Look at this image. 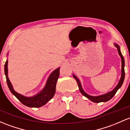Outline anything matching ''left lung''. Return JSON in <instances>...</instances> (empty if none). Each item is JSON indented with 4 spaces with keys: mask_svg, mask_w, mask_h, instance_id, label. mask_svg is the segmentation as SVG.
Here are the masks:
<instances>
[{
    "mask_svg": "<svg viewBox=\"0 0 130 130\" xmlns=\"http://www.w3.org/2000/svg\"><path fill=\"white\" fill-rule=\"evenodd\" d=\"M115 47L117 48L118 54H119L120 56L121 57V58H122V76H121V78L120 79L119 82H118L117 86L115 87V89H114L113 90L110 91V92H108V93L105 94L99 95V96H91V95H88V94H86V92L83 91V89H82V87H81V83L80 82H79L78 78H77L76 76H75V75H73V78L76 79L81 93L83 95H85V97H86L87 98L90 99L91 101H92V102H95V103H99V102H107V101H109L110 99H112V98L113 97V95L116 94L117 91H118V89L122 86V84H123V83L124 79H125V69H124V67H125V60H124V58L123 55H122V53H121L119 45H117V44H115Z\"/></svg>",
    "mask_w": 130,
    "mask_h": 130,
    "instance_id": "8db88e82",
    "label": "left lung"
}]
</instances>
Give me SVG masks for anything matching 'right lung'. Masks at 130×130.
Listing matches in <instances>:
<instances>
[{"instance_id":"obj_1","label":"right lung","mask_w":130,"mask_h":130,"mask_svg":"<svg viewBox=\"0 0 130 130\" xmlns=\"http://www.w3.org/2000/svg\"><path fill=\"white\" fill-rule=\"evenodd\" d=\"M7 64H8V61L7 60L5 63L4 70H5V75L6 76L7 85H8V88L11 92L23 104L26 106L29 107H40L45 105L48 101L53 98L55 94L57 81L58 76H59L60 68L54 70L48 78L47 81L45 88L39 94L35 96L32 97V98H26V97L17 93L14 91L12 84L8 79V68H7L8 65Z\"/></svg>"}]
</instances>
